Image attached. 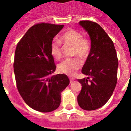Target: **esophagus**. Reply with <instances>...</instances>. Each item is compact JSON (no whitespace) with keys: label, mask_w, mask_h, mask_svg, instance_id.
<instances>
[{"label":"esophagus","mask_w":131,"mask_h":131,"mask_svg":"<svg viewBox=\"0 0 131 131\" xmlns=\"http://www.w3.org/2000/svg\"><path fill=\"white\" fill-rule=\"evenodd\" d=\"M74 80H75V79H73V78H70V83L73 82V81Z\"/></svg>","instance_id":"obj_1"}]
</instances>
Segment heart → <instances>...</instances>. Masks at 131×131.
Wrapping results in <instances>:
<instances>
[{
	"label": "heart",
	"mask_w": 131,
	"mask_h": 131,
	"mask_svg": "<svg viewBox=\"0 0 131 131\" xmlns=\"http://www.w3.org/2000/svg\"><path fill=\"white\" fill-rule=\"evenodd\" d=\"M61 39L65 44L73 46L74 56L84 58L89 54L90 51L89 41L77 30L73 29L68 30L61 35ZM51 54L56 59H59L61 58V42L57 39H54L51 42ZM81 61L78 58L67 59L58 65V70L61 73L72 75L81 67Z\"/></svg>",
	"instance_id": "b5f03b06"
}]
</instances>
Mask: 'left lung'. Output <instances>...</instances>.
Returning <instances> with one entry per match:
<instances>
[{
	"label": "left lung",
	"instance_id": "obj_1",
	"mask_svg": "<svg viewBox=\"0 0 131 131\" xmlns=\"http://www.w3.org/2000/svg\"><path fill=\"white\" fill-rule=\"evenodd\" d=\"M89 35L91 47L82 73L88 77L78 79L82 89L77 96L79 105L85 110H94L106 104L117 82L118 62L113 41L95 22L80 21Z\"/></svg>",
	"mask_w": 131,
	"mask_h": 131
}]
</instances>
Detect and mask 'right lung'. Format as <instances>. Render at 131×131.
I'll use <instances>...</instances> for the list:
<instances>
[{
    "mask_svg": "<svg viewBox=\"0 0 131 131\" xmlns=\"http://www.w3.org/2000/svg\"><path fill=\"white\" fill-rule=\"evenodd\" d=\"M64 25L38 23L28 29L18 43L14 72L18 92L30 108L40 112L55 110L61 103V93L70 83L64 74L56 70L51 44Z\"/></svg>",
    "mask_w": 131,
    "mask_h": 131,
    "instance_id": "1",
    "label": "right lung"
}]
</instances>
